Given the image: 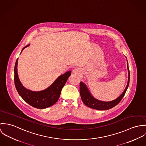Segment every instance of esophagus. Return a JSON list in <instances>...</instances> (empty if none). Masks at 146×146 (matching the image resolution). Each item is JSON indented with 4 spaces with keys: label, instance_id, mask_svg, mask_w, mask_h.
<instances>
[{
    "label": "esophagus",
    "instance_id": "esophagus-1",
    "mask_svg": "<svg viewBox=\"0 0 146 146\" xmlns=\"http://www.w3.org/2000/svg\"><path fill=\"white\" fill-rule=\"evenodd\" d=\"M80 72H81L80 70H79V69H77V68H76V69H74L73 70V73H74V74H80Z\"/></svg>",
    "mask_w": 146,
    "mask_h": 146
}]
</instances>
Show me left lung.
Wrapping results in <instances>:
<instances>
[{
  "mask_svg": "<svg viewBox=\"0 0 146 146\" xmlns=\"http://www.w3.org/2000/svg\"><path fill=\"white\" fill-rule=\"evenodd\" d=\"M128 69L129 72V77H128V82L127 86V87L125 88V90L123 92V94L116 99L114 100L113 101H109V102H105V101H99L97 99L93 97L91 94L90 93L88 90L87 89L86 86L84 83L81 82H80V92L81 95V98L83 101V102L88 107L96 109V110H108L110 109L113 108L116 105H117L120 101L122 100V98L124 96L125 92L127 90V88L129 86L130 80V73L129 70V67L128 65Z\"/></svg>",
  "mask_w": 146,
  "mask_h": 146,
  "instance_id": "1",
  "label": "left lung"
}]
</instances>
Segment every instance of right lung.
Here are the masks:
<instances>
[{
	"label": "right lung",
	"mask_w": 146,
	"mask_h": 146,
	"mask_svg": "<svg viewBox=\"0 0 146 146\" xmlns=\"http://www.w3.org/2000/svg\"><path fill=\"white\" fill-rule=\"evenodd\" d=\"M30 45L26 46L22 50ZM18 59L15 66V84L17 91L25 101L33 107L37 109H45L55 104L60 97L62 90L71 72L68 71L59 76L55 81L46 90L34 92L26 89L21 84L17 74Z\"/></svg>",
	"instance_id": "obj_1"
}]
</instances>
